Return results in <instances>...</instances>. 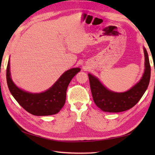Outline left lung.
I'll return each instance as SVG.
<instances>
[{"label": "left lung", "mask_w": 155, "mask_h": 155, "mask_svg": "<svg viewBox=\"0 0 155 155\" xmlns=\"http://www.w3.org/2000/svg\"><path fill=\"white\" fill-rule=\"evenodd\" d=\"M145 70L141 80L125 92L117 93L109 90L92 74H88L94 103L102 111L117 113L127 111L137 104L146 91L150 78V65L148 52L143 48Z\"/></svg>", "instance_id": "8db88e82"}]
</instances>
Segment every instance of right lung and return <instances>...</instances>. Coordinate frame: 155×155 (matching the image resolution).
I'll return each instance as SVG.
<instances>
[{"label":"right lung","mask_w":155,"mask_h":155,"mask_svg":"<svg viewBox=\"0 0 155 155\" xmlns=\"http://www.w3.org/2000/svg\"><path fill=\"white\" fill-rule=\"evenodd\" d=\"M80 70L78 68L68 70L48 90L41 93L33 94L18 88L13 82L10 76L9 60L6 74L7 85L14 98L27 112L39 116L54 115L64 107L66 99L68 86L72 78Z\"/></svg>","instance_id":"1"}]
</instances>
